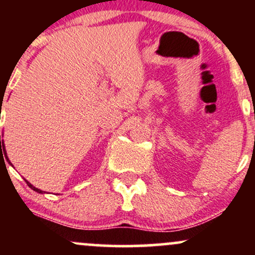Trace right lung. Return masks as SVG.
I'll list each match as a JSON object with an SVG mask.
<instances>
[{"instance_id":"1","label":"right lung","mask_w":255,"mask_h":255,"mask_svg":"<svg viewBox=\"0 0 255 255\" xmlns=\"http://www.w3.org/2000/svg\"><path fill=\"white\" fill-rule=\"evenodd\" d=\"M2 142V145H0V142ZM2 148H4V142H3V139H2V137H1V135H0V150L2 151ZM4 153H5V151H4ZM7 160H8V162H9V159H8V157H7ZM10 163V162H9ZM26 181V183H27V186L28 187H30V188L31 189H33V191L34 192H37V193H40V194H43V193H45V192H43V191H40V189H38V188H36V187H34L33 186V184H31L30 182H28V181L27 180H25Z\"/></svg>"}]
</instances>
